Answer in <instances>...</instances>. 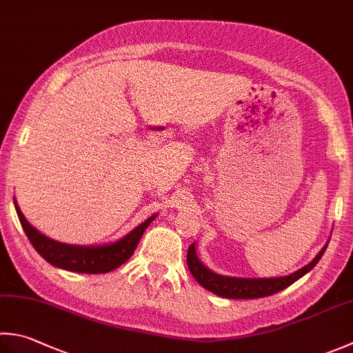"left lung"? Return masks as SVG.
Listing matches in <instances>:
<instances>
[{
  "label": "left lung",
  "mask_w": 353,
  "mask_h": 353,
  "mask_svg": "<svg viewBox=\"0 0 353 353\" xmlns=\"http://www.w3.org/2000/svg\"><path fill=\"white\" fill-rule=\"evenodd\" d=\"M327 245L323 248L319 255L310 261L305 268L299 269L291 275L286 277H275V279H237V277H225V275H219L216 272L210 271L208 268L202 265L196 254L194 243L190 245L188 252H186V265L190 268V272L192 277L197 280L199 285H202L205 289H208L212 294L225 296V299H234V300H250V299H261V296H268L272 294H277L288 286H291L303 275L307 274L316 263H319L321 255L326 251Z\"/></svg>",
  "instance_id": "left-lung-1"
}]
</instances>
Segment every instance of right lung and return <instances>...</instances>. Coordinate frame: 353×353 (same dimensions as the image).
Instances as JSON below:
<instances>
[{
  "label": "right lung",
  "instance_id": "right-lung-1",
  "mask_svg": "<svg viewBox=\"0 0 353 353\" xmlns=\"http://www.w3.org/2000/svg\"><path fill=\"white\" fill-rule=\"evenodd\" d=\"M15 210L27 239L30 240L32 246L37 250L41 257L53 266L81 274H105L125 263L131 255H133L143 231L147 230L148 225L156 217L151 216L143 223L137 226L136 230L127 234L123 239L114 241V243L102 246H76L59 243V241H54L43 236V234L38 232L27 222L23 212L19 211L17 202Z\"/></svg>",
  "mask_w": 353,
  "mask_h": 353
}]
</instances>
